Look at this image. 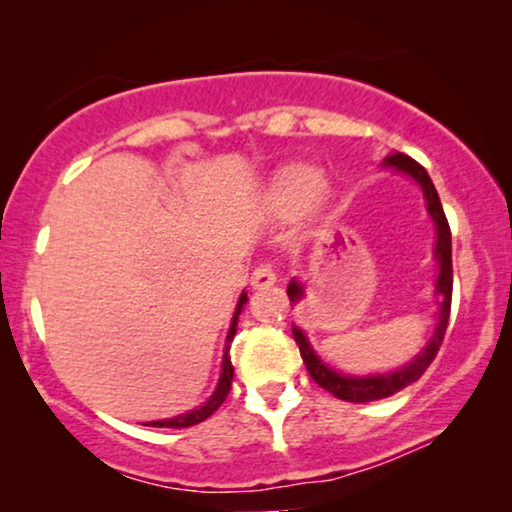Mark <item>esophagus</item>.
I'll list each match as a JSON object with an SVG mask.
<instances>
[{
	"label": "esophagus",
	"mask_w": 512,
	"mask_h": 512,
	"mask_svg": "<svg viewBox=\"0 0 512 512\" xmlns=\"http://www.w3.org/2000/svg\"><path fill=\"white\" fill-rule=\"evenodd\" d=\"M277 282V275H275V268H272V263H261L258 268H254L251 272V286H270Z\"/></svg>",
	"instance_id": "1"
}]
</instances>
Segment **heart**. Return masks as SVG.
<instances>
[{
	"mask_svg": "<svg viewBox=\"0 0 512 512\" xmlns=\"http://www.w3.org/2000/svg\"><path fill=\"white\" fill-rule=\"evenodd\" d=\"M328 184L324 174L307 165L284 167L270 186V205L277 212H296L305 205H319L326 198Z\"/></svg>",
	"mask_w": 512,
	"mask_h": 512,
	"instance_id": "b5f03b06",
	"label": "heart"
}]
</instances>
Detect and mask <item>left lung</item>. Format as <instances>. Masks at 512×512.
I'll use <instances>...</instances> for the list:
<instances>
[{"mask_svg": "<svg viewBox=\"0 0 512 512\" xmlns=\"http://www.w3.org/2000/svg\"><path fill=\"white\" fill-rule=\"evenodd\" d=\"M389 167H396L405 174H410L412 179L422 186L424 198H426V207H429V214L433 216L438 228V242H436V258L440 263V275H438V284L436 289L440 296H443V303H440V319L436 326V333L429 340V345L424 347V352L417 356L415 361L410 363L408 368L398 370V373H389V375H375V377H345L338 375L335 370L324 366L317 359V354L312 352V347L307 345V338L303 335L300 328L293 326V340L300 349V356H303V363L307 368V373L319 387H324L328 394H333L335 398H342V401L349 403H368V401H377V398H387L396 391H401L408 387V384L417 382L419 377L424 375V370L431 366V361L436 359L440 345L445 340V331H447V321H450V307H452V233H450V223H447V216L443 212V205H440L438 191L433 186V181L422 165L417 160H412L405 153H394V156L387 158ZM289 300L296 303V300L303 296V289L300 284L291 282L289 284Z\"/></svg>", "mask_w": 512, "mask_h": 512, "instance_id": "left-lung-1", "label": "left lung"}]
</instances>
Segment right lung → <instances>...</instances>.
Here are the masks:
<instances>
[{
	"label": "right lung",
	"instance_id": "add662e5",
	"mask_svg": "<svg viewBox=\"0 0 512 512\" xmlns=\"http://www.w3.org/2000/svg\"><path fill=\"white\" fill-rule=\"evenodd\" d=\"M244 303H247V293H242L240 303H237L235 317H233V326H230V331H228V340H226L228 345H226V354H223V373H221L219 387H216L214 396L209 398L205 405H200L198 410H191V412H186V415H179V417H174V419H163V422H151L149 426H160V429H186V426H195V424L205 422L207 417H212L214 412L221 408V403L226 401V396H228V391H230V382H233V363H230L228 352H230V342H233V338H235L237 317H240Z\"/></svg>",
	"mask_w": 512,
	"mask_h": 512
}]
</instances>
